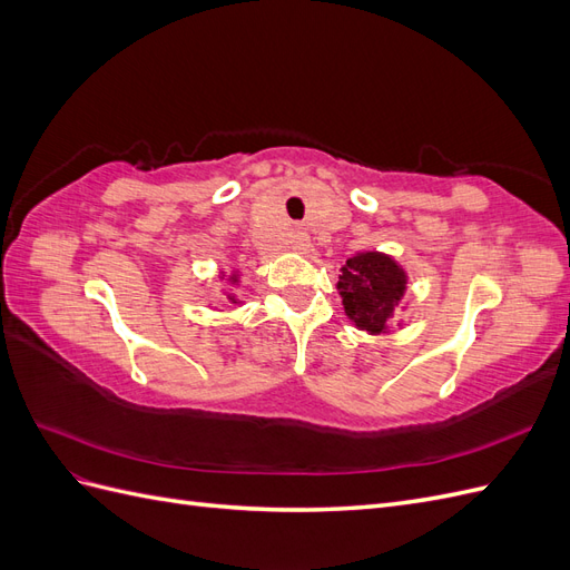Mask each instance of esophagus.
Segmentation results:
<instances>
[{"instance_id": "34e87169", "label": "esophagus", "mask_w": 570, "mask_h": 570, "mask_svg": "<svg viewBox=\"0 0 570 570\" xmlns=\"http://www.w3.org/2000/svg\"><path fill=\"white\" fill-rule=\"evenodd\" d=\"M289 247L299 252V254H304L308 247H312V243H308V235L304 230H295L289 235Z\"/></svg>"}]
</instances>
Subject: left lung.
<instances>
[{"mask_svg": "<svg viewBox=\"0 0 570 570\" xmlns=\"http://www.w3.org/2000/svg\"><path fill=\"white\" fill-rule=\"evenodd\" d=\"M344 314L371 335L387 333L406 292V273L383 252H361L342 266L337 281Z\"/></svg>", "mask_w": 570, "mask_h": 570, "instance_id": "obj_1", "label": "left lung"}]
</instances>
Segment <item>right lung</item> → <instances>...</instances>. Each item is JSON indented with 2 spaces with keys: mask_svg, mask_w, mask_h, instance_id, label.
Here are the masks:
<instances>
[{
  "mask_svg": "<svg viewBox=\"0 0 570 570\" xmlns=\"http://www.w3.org/2000/svg\"><path fill=\"white\" fill-rule=\"evenodd\" d=\"M228 281H230V283H233V285H235V283H237V273H233V275H230V278H228ZM228 299H230V302H233V304H237V299H235V297H233V295H228Z\"/></svg>",
  "mask_w": 570,
  "mask_h": 570,
  "instance_id": "right-lung-1",
  "label": "right lung"
}]
</instances>
